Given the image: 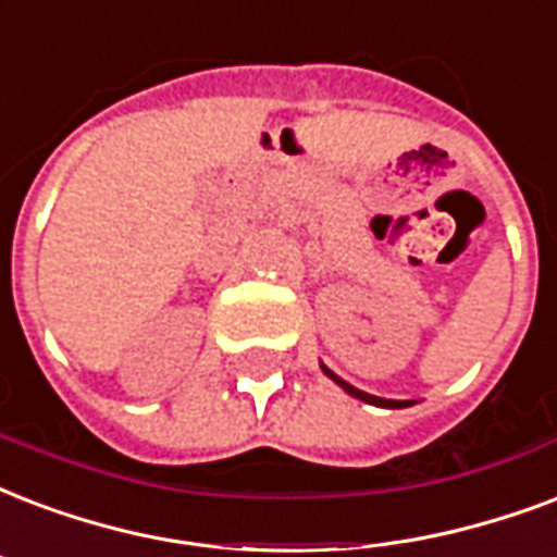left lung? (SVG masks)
<instances>
[{
  "label": "left lung",
  "mask_w": 557,
  "mask_h": 557,
  "mask_svg": "<svg viewBox=\"0 0 557 557\" xmlns=\"http://www.w3.org/2000/svg\"><path fill=\"white\" fill-rule=\"evenodd\" d=\"M324 373L333 382H338V385H342V388H345V392L350 394V397H356V400L371 403V406H382V409H406V406H411V400H385V397H373V394H368V392H359V388H354L350 382H345V380H342V376H335V373L330 371V368H324Z\"/></svg>",
  "instance_id": "left-lung-1"
}]
</instances>
